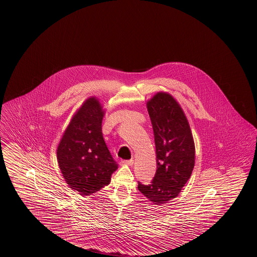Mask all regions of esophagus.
Returning <instances> with one entry per match:
<instances>
[{
    "label": "esophagus",
    "mask_w": 257,
    "mask_h": 257,
    "mask_svg": "<svg viewBox=\"0 0 257 257\" xmlns=\"http://www.w3.org/2000/svg\"><path fill=\"white\" fill-rule=\"evenodd\" d=\"M121 165H126V166H132L133 164H134V160H123V161H121L120 162Z\"/></svg>",
    "instance_id": "obj_1"
}]
</instances>
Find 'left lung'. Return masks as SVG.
I'll return each instance as SVG.
<instances>
[{
	"mask_svg": "<svg viewBox=\"0 0 257 257\" xmlns=\"http://www.w3.org/2000/svg\"><path fill=\"white\" fill-rule=\"evenodd\" d=\"M156 152L155 178L138 188L150 202L162 205L180 194L195 165V144L185 112L168 92H157L147 101Z\"/></svg>",
	"mask_w": 257,
	"mask_h": 257,
	"instance_id": "obj_1",
	"label": "left lung"
}]
</instances>
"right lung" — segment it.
<instances>
[{
	"mask_svg": "<svg viewBox=\"0 0 257 257\" xmlns=\"http://www.w3.org/2000/svg\"><path fill=\"white\" fill-rule=\"evenodd\" d=\"M104 113L96 97L86 99L71 117L56 150L63 178L82 196L108 186L117 170L102 137Z\"/></svg>",
	"mask_w": 257,
	"mask_h": 257,
	"instance_id": "obj_1",
	"label": "right lung"
}]
</instances>
